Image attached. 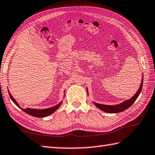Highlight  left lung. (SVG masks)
<instances>
[{
	"label": "left lung",
	"mask_w": 155,
	"mask_h": 155,
	"mask_svg": "<svg viewBox=\"0 0 155 155\" xmlns=\"http://www.w3.org/2000/svg\"><path fill=\"white\" fill-rule=\"evenodd\" d=\"M142 84H143V77H142L140 88H139V89L138 90V91L136 92L135 95L133 96L131 99L126 100V101L121 103L120 104H117L116 105H107L99 104L97 103H95V102H93V104L97 107H98L99 110H101L105 112H107V113H109V114L120 113V112H122L124 110H127V109L130 107V106H131L135 102V101L137 99L138 97L139 96V95H140V93L141 92ZM87 91H88L87 90Z\"/></svg>",
	"instance_id": "8db88e82"
}]
</instances>
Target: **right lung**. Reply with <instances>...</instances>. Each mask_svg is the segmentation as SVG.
<instances>
[{
  "label": "right lung",
  "mask_w": 155,
  "mask_h": 155,
  "mask_svg": "<svg viewBox=\"0 0 155 155\" xmlns=\"http://www.w3.org/2000/svg\"><path fill=\"white\" fill-rule=\"evenodd\" d=\"M8 94H9V96H10V97H11L12 101H13L14 104L16 105L17 107H19L21 110H22L23 111H25V113H27V114L30 115V116L37 117H46V116H50V115L54 113V111H55L56 110H58V109L60 107V106L61 105L62 103V101L58 105L54 106V107L47 108V109H44V110H35V109H31V108L23 109L20 107L19 104H18V103L16 101V100H15L13 97V96L11 95V94L10 93V92H9V91H8Z\"/></svg>",
  "instance_id": "add662e5"
}]
</instances>
